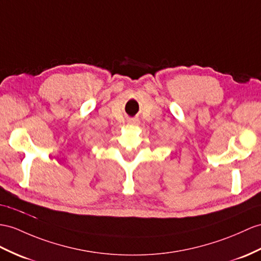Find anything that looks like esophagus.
<instances>
[{
    "instance_id": "1",
    "label": "esophagus",
    "mask_w": 261,
    "mask_h": 261,
    "mask_svg": "<svg viewBox=\"0 0 261 261\" xmlns=\"http://www.w3.org/2000/svg\"><path fill=\"white\" fill-rule=\"evenodd\" d=\"M128 124H132V125H138V124H139V119H138V118H136V117L129 118V119H128Z\"/></svg>"
}]
</instances>
